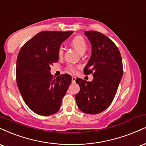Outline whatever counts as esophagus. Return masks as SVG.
<instances>
[{
	"label": "esophagus",
	"instance_id": "1",
	"mask_svg": "<svg viewBox=\"0 0 146 146\" xmlns=\"http://www.w3.org/2000/svg\"><path fill=\"white\" fill-rule=\"evenodd\" d=\"M75 80H76V78H75V77H72V83H75Z\"/></svg>",
	"mask_w": 146,
	"mask_h": 146
}]
</instances>
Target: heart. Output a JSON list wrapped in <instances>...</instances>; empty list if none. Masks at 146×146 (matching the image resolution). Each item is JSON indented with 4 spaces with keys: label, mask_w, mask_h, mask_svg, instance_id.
Segmentation results:
<instances>
[{
    "label": "heart",
    "mask_w": 146,
    "mask_h": 146,
    "mask_svg": "<svg viewBox=\"0 0 146 146\" xmlns=\"http://www.w3.org/2000/svg\"><path fill=\"white\" fill-rule=\"evenodd\" d=\"M71 44L72 45L74 48L80 54H84V52H86L87 50V43L86 42L85 40L83 37L80 36H75L71 40ZM63 53H64V50H63L62 47H60L58 50V55L59 56H62ZM68 71H70L72 73H75L76 71V69L74 66H71L68 67Z\"/></svg>",
    "instance_id": "1"
}]
</instances>
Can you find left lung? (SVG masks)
Here are the masks:
<instances>
[{"label":"left lung","mask_w":146,"mask_h":146,"mask_svg":"<svg viewBox=\"0 0 146 146\" xmlns=\"http://www.w3.org/2000/svg\"><path fill=\"white\" fill-rule=\"evenodd\" d=\"M92 45V54L84 68L86 75L92 73V82L76 80L80 90L75 95L78 108L88 114H97L110 106L123 75L120 51L105 35L96 31L84 33Z\"/></svg>","instance_id":"obj_1"}]
</instances>
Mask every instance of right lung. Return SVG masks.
Segmentation results:
<instances>
[{"label": "right lung", "mask_w": 146, "mask_h": 146, "mask_svg": "<svg viewBox=\"0 0 146 146\" xmlns=\"http://www.w3.org/2000/svg\"><path fill=\"white\" fill-rule=\"evenodd\" d=\"M73 31H43L23 45L16 64V81L21 95L35 113L50 115L58 111L71 83V76L52 78L50 66L58 61V50Z\"/></svg>", "instance_id": "right-lung-1"}]
</instances>
